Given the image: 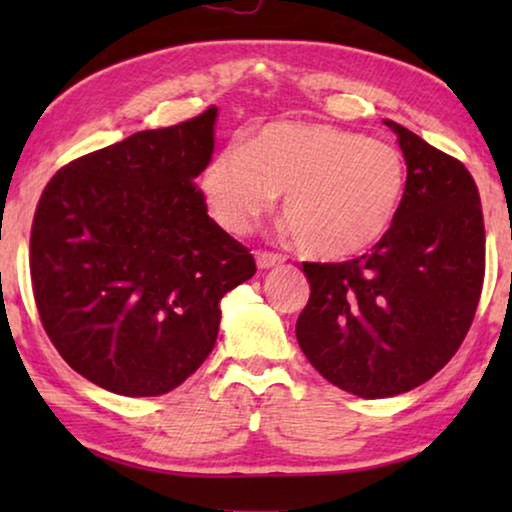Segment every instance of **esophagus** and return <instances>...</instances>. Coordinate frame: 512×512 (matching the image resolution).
I'll return each instance as SVG.
<instances>
[{
    "mask_svg": "<svg viewBox=\"0 0 512 512\" xmlns=\"http://www.w3.org/2000/svg\"><path fill=\"white\" fill-rule=\"evenodd\" d=\"M279 263H284V258L277 256V254H268V251H258V254H256L258 270H270V268H275V265H279Z\"/></svg>",
    "mask_w": 512,
    "mask_h": 512,
    "instance_id": "34e87169",
    "label": "esophagus"
}]
</instances>
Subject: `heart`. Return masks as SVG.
Segmentation results:
<instances>
[{"mask_svg": "<svg viewBox=\"0 0 512 512\" xmlns=\"http://www.w3.org/2000/svg\"><path fill=\"white\" fill-rule=\"evenodd\" d=\"M214 221L244 235L284 193L286 230L317 261L366 254L394 226L405 165L394 146L326 123L265 125L200 174Z\"/></svg>", "mask_w": 512, "mask_h": 512, "instance_id": "b5f03b06", "label": "heart"}]
</instances>
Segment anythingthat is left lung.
<instances>
[{"mask_svg": "<svg viewBox=\"0 0 512 512\" xmlns=\"http://www.w3.org/2000/svg\"><path fill=\"white\" fill-rule=\"evenodd\" d=\"M408 179L394 226L370 254L303 263L310 300L296 324L307 361L361 398L405 394L457 352L485 277V223L459 160L394 121Z\"/></svg>", "mask_w": 512, "mask_h": 512, "instance_id": "left-lung-1", "label": "left lung"}]
</instances>
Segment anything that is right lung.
<instances>
[{
    "label": "right lung",
    "instance_id": "1",
    "mask_svg": "<svg viewBox=\"0 0 512 512\" xmlns=\"http://www.w3.org/2000/svg\"><path fill=\"white\" fill-rule=\"evenodd\" d=\"M216 116L135 132L62 167L41 193L30 237L41 324L111 394L160 396L191 377L214 349L221 298L256 272L193 186Z\"/></svg>",
    "mask_w": 512,
    "mask_h": 512
}]
</instances>
